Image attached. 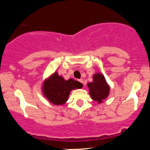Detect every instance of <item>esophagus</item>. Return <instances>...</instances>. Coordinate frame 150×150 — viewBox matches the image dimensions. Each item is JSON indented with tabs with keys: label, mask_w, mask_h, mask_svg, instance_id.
<instances>
[{
	"label": "esophagus",
	"mask_w": 150,
	"mask_h": 150,
	"mask_svg": "<svg viewBox=\"0 0 150 150\" xmlns=\"http://www.w3.org/2000/svg\"><path fill=\"white\" fill-rule=\"evenodd\" d=\"M79 82H81V83H82V84L84 83V80H82V79H80V80H79Z\"/></svg>",
	"instance_id": "obj_1"
}]
</instances>
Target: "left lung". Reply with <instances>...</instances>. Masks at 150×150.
Masks as SVG:
<instances>
[{"label": "left lung", "mask_w": 150, "mask_h": 150, "mask_svg": "<svg viewBox=\"0 0 150 150\" xmlns=\"http://www.w3.org/2000/svg\"><path fill=\"white\" fill-rule=\"evenodd\" d=\"M87 87L91 98L98 104H101L109 95L110 86L101 73L94 74L93 81L87 84Z\"/></svg>", "instance_id": "1"}]
</instances>
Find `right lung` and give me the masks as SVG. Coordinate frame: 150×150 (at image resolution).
<instances>
[{
  "label": "right lung",
  "mask_w": 150,
  "mask_h": 150,
  "mask_svg": "<svg viewBox=\"0 0 150 150\" xmlns=\"http://www.w3.org/2000/svg\"><path fill=\"white\" fill-rule=\"evenodd\" d=\"M82 84L73 79L65 80L57 72L46 79L42 84V93L51 104L63 105L68 99L72 90L81 89Z\"/></svg>",
  "instance_id": "add662e5"
}]
</instances>
